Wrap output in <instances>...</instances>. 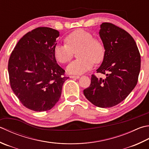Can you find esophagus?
<instances>
[{
	"mask_svg": "<svg viewBox=\"0 0 149 149\" xmlns=\"http://www.w3.org/2000/svg\"><path fill=\"white\" fill-rule=\"evenodd\" d=\"M70 77L72 79H79L80 77V76H79V75H70Z\"/></svg>",
	"mask_w": 149,
	"mask_h": 149,
	"instance_id": "obj_1",
	"label": "esophagus"
}]
</instances>
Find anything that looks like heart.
Masks as SVG:
<instances>
[{"label":"heart","instance_id":"obj_1","mask_svg":"<svg viewBox=\"0 0 149 149\" xmlns=\"http://www.w3.org/2000/svg\"><path fill=\"white\" fill-rule=\"evenodd\" d=\"M66 45H57L54 48V57L60 63L70 61L74 52H77V60L72 61L66 68L70 74L80 75L90 70L94 62L98 63L103 59L104 47L100 40L83 29L72 32L65 39Z\"/></svg>","mask_w":149,"mask_h":149}]
</instances>
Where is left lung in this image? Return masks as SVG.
I'll return each mask as SVG.
<instances>
[{
    "label": "left lung",
    "mask_w": 149,
    "mask_h": 149,
    "mask_svg": "<svg viewBox=\"0 0 149 149\" xmlns=\"http://www.w3.org/2000/svg\"><path fill=\"white\" fill-rule=\"evenodd\" d=\"M99 34L104 47V56L97 72L106 79L92 75L90 85L83 90L95 106L109 108L123 101L138 83L141 57L132 37L111 23L103 22Z\"/></svg>",
    "instance_id": "left-lung-1"
}]
</instances>
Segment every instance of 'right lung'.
I'll use <instances>...</instances> for the list:
<instances>
[{
    "label": "right lung",
    "mask_w": 149,
    "mask_h": 149,
    "mask_svg": "<svg viewBox=\"0 0 149 149\" xmlns=\"http://www.w3.org/2000/svg\"><path fill=\"white\" fill-rule=\"evenodd\" d=\"M59 36L50 28L34 29L19 40L9 59L11 88L23 105L33 111L52 109L68 78L54 57Z\"/></svg>",
    "instance_id": "add662e5"
}]
</instances>
